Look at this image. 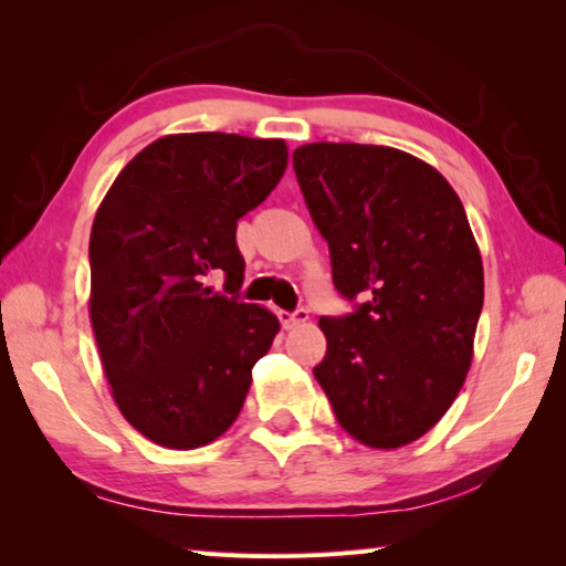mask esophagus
Instances as JSON below:
<instances>
[{"instance_id": "esophagus-1", "label": "esophagus", "mask_w": 566, "mask_h": 566, "mask_svg": "<svg viewBox=\"0 0 566 566\" xmlns=\"http://www.w3.org/2000/svg\"><path fill=\"white\" fill-rule=\"evenodd\" d=\"M280 319L286 329L290 327H296V324H304L306 319H310V312L304 310V306H296L294 312H280Z\"/></svg>"}]
</instances>
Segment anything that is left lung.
Here are the masks:
<instances>
[{"label":"left lung","mask_w":566,"mask_h":566,"mask_svg":"<svg viewBox=\"0 0 566 566\" xmlns=\"http://www.w3.org/2000/svg\"><path fill=\"white\" fill-rule=\"evenodd\" d=\"M292 165L334 290L354 304L319 317L327 354L314 377L361 444L415 442L472 364L484 272L464 207L434 167L391 147L317 142Z\"/></svg>","instance_id":"obj_1"}]
</instances>
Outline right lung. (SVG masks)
<instances>
[{
	"mask_svg": "<svg viewBox=\"0 0 566 566\" xmlns=\"http://www.w3.org/2000/svg\"><path fill=\"white\" fill-rule=\"evenodd\" d=\"M286 169L282 139L171 134L114 179L90 237V317L124 419L151 442L195 449L224 434L280 322L239 300V217ZM226 274L227 295L203 286Z\"/></svg>",
	"mask_w": 566,
	"mask_h": 566,
	"instance_id": "right-lung-1",
	"label": "right lung"
}]
</instances>
